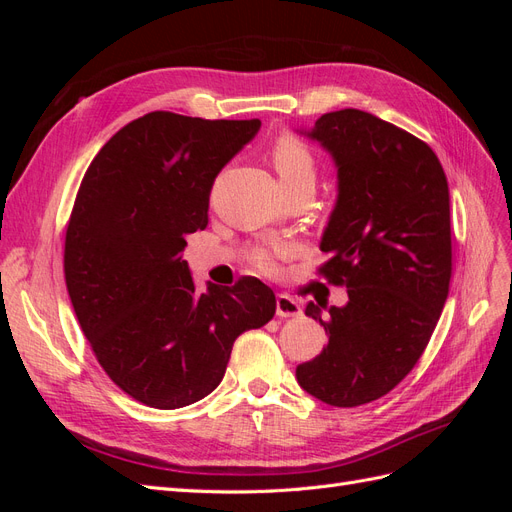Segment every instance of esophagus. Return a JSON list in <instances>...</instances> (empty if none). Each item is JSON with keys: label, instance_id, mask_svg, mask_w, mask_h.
<instances>
[{"label": "esophagus", "instance_id": "obj_1", "mask_svg": "<svg viewBox=\"0 0 512 512\" xmlns=\"http://www.w3.org/2000/svg\"><path fill=\"white\" fill-rule=\"evenodd\" d=\"M275 314L280 318H294L301 314V305L288 294H277L275 299Z\"/></svg>", "mask_w": 512, "mask_h": 512}]
</instances>
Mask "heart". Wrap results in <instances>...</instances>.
<instances>
[{
	"instance_id": "1",
	"label": "heart",
	"mask_w": 512,
	"mask_h": 512,
	"mask_svg": "<svg viewBox=\"0 0 512 512\" xmlns=\"http://www.w3.org/2000/svg\"><path fill=\"white\" fill-rule=\"evenodd\" d=\"M273 164L277 175H280L282 185L297 183V181H316V164L314 156L309 149L299 143L297 138H282L273 149ZM284 254V247H275V250H267V247H256L250 254V260L254 267L265 273H273L277 269V258Z\"/></svg>"
}]
</instances>
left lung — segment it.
<instances>
[{"instance_id": "left-lung-1", "label": "left lung", "mask_w": 512, "mask_h": 512, "mask_svg": "<svg viewBox=\"0 0 512 512\" xmlns=\"http://www.w3.org/2000/svg\"><path fill=\"white\" fill-rule=\"evenodd\" d=\"M305 134L337 166L320 241L331 258L318 271L348 288V303L329 314L307 303L329 344L297 380L324 404L354 408L410 374L440 320L453 271L448 183L427 143L371 113H327Z\"/></svg>"}]
</instances>
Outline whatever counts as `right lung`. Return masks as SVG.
<instances>
[{
    "instance_id": "add662e5",
    "label": "right lung",
    "mask_w": 512,
    "mask_h": 512,
    "mask_svg": "<svg viewBox=\"0 0 512 512\" xmlns=\"http://www.w3.org/2000/svg\"><path fill=\"white\" fill-rule=\"evenodd\" d=\"M258 130V119L153 111L123 126L81 181L64 250L70 301L108 378L149 408L207 397L235 339L275 314L256 277L198 292L181 256L207 228L215 177Z\"/></svg>"
}]
</instances>
